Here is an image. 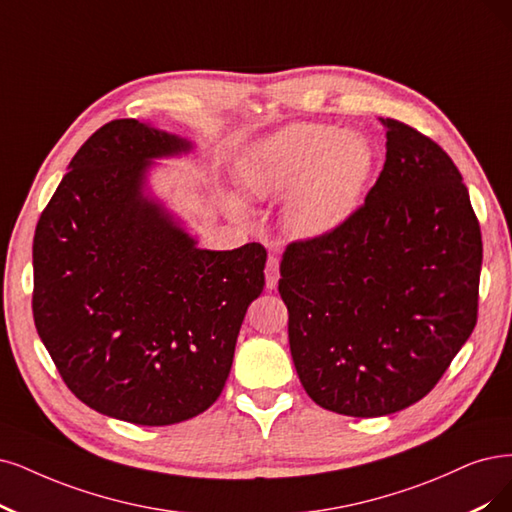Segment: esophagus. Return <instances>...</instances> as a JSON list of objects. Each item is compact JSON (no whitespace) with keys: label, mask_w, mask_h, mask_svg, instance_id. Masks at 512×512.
Segmentation results:
<instances>
[{"label":"esophagus","mask_w":512,"mask_h":512,"mask_svg":"<svg viewBox=\"0 0 512 512\" xmlns=\"http://www.w3.org/2000/svg\"><path fill=\"white\" fill-rule=\"evenodd\" d=\"M278 278H280V270H278V259L274 255L268 257L266 263V287L272 291L278 287Z\"/></svg>","instance_id":"1"}]
</instances>
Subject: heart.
Masks as SVG:
<instances>
[{"label": "heart", "instance_id": "1", "mask_svg": "<svg viewBox=\"0 0 512 512\" xmlns=\"http://www.w3.org/2000/svg\"><path fill=\"white\" fill-rule=\"evenodd\" d=\"M375 166L371 141L329 124H293L249 149L240 181L255 200L289 196L285 221L304 240L335 234L363 204ZM244 217V206L227 198Z\"/></svg>", "mask_w": 512, "mask_h": 512}]
</instances>
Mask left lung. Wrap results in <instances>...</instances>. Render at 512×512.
<instances>
[{
	"mask_svg": "<svg viewBox=\"0 0 512 512\" xmlns=\"http://www.w3.org/2000/svg\"><path fill=\"white\" fill-rule=\"evenodd\" d=\"M380 122L386 162L365 204L289 244L278 280L301 386L352 418L424 399L477 325L483 244L460 170L422 132Z\"/></svg>",
	"mask_w": 512,
	"mask_h": 512,
	"instance_id": "1",
	"label": "left lung"
}]
</instances>
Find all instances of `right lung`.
<instances>
[{"label": "right lung", "instance_id": "add662e5", "mask_svg": "<svg viewBox=\"0 0 512 512\" xmlns=\"http://www.w3.org/2000/svg\"><path fill=\"white\" fill-rule=\"evenodd\" d=\"M194 151L175 132L113 120L73 156L35 227L40 339L82 403L139 426L185 422L219 399L266 285L261 244L200 249L154 192L158 160Z\"/></svg>", "mask_w": 512, "mask_h": 512}]
</instances>
